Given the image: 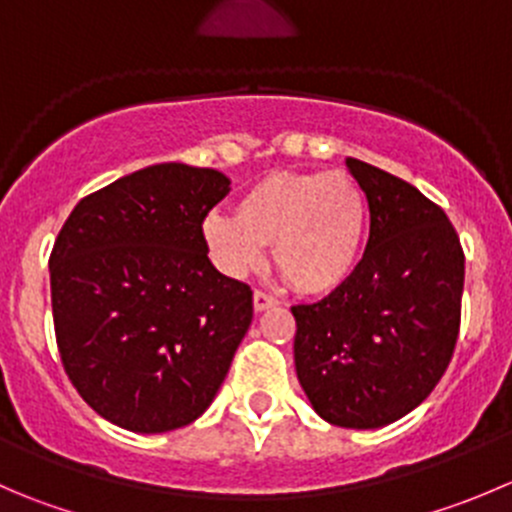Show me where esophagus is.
Returning <instances> with one entry per match:
<instances>
[{
    "label": "esophagus",
    "mask_w": 512,
    "mask_h": 512,
    "mask_svg": "<svg viewBox=\"0 0 512 512\" xmlns=\"http://www.w3.org/2000/svg\"><path fill=\"white\" fill-rule=\"evenodd\" d=\"M252 305H255V312L270 310V307L277 305V297H272L270 292L255 290V295H252Z\"/></svg>",
    "instance_id": "obj_1"
}]
</instances>
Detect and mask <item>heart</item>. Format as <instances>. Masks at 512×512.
I'll return each mask as SVG.
<instances>
[{
  "mask_svg": "<svg viewBox=\"0 0 512 512\" xmlns=\"http://www.w3.org/2000/svg\"><path fill=\"white\" fill-rule=\"evenodd\" d=\"M367 232V197L345 172H272L237 197L235 217L215 212L202 222L222 272L257 270L272 245L277 270L305 295H325L355 275Z\"/></svg>",
  "mask_w": 512,
  "mask_h": 512,
  "instance_id": "b5f03b06",
  "label": "heart"
}]
</instances>
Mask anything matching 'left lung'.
<instances>
[{
  "instance_id": "8db88e82",
  "label": "left lung",
  "mask_w": 512,
  "mask_h": 512,
  "mask_svg": "<svg viewBox=\"0 0 512 512\" xmlns=\"http://www.w3.org/2000/svg\"><path fill=\"white\" fill-rule=\"evenodd\" d=\"M370 207L355 275L295 305V370L330 425L370 430L418 408L445 375L460 332L465 255L453 222L410 182L345 160Z\"/></svg>"
}]
</instances>
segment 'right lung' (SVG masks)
Segmentation results:
<instances>
[{
    "label": "right lung",
    "mask_w": 512,
    "mask_h": 512,
    "mask_svg": "<svg viewBox=\"0 0 512 512\" xmlns=\"http://www.w3.org/2000/svg\"><path fill=\"white\" fill-rule=\"evenodd\" d=\"M230 180L165 162L77 202L49 255L59 357L84 403L132 433L195 423L252 322L250 285L207 257Z\"/></svg>",
    "instance_id": "1"
}]
</instances>
